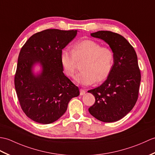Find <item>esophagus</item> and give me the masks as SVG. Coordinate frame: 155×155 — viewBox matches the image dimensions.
Instances as JSON below:
<instances>
[{"instance_id":"esophagus-1","label":"esophagus","mask_w":155,"mask_h":155,"mask_svg":"<svg viewBox=\"0 0 155 155\" xmlns=\"http://www.w3.org/2000/svg\"><path fill=\"white\" fill-rule=\"evenodd\" d=\"M85 89H80V95H84V94H85Z\"/></svg>"}]
</instances>
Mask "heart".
<instances>
[{"label": "heart", "mask_w": 155, "mask_h": 155, "mask_svg": "<svg viewBox=\"0 0 155 155\" xmlns=\"http://www.w3.org/2000/svg\"><path fill=\"white\" fill-rule=\"evenodd\" d=\"M81 71L74 78L76 83L90 85L94 82L105 81L111 74L114 65V54L107 47L92 40H84L74 43L71 52L64 50L60 54V62L68 76L73 77L78 62Z\"/></svg>", "instance_id": "1"}]
</instances>
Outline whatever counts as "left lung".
<instances>
[{
    "mask_svg": "<svg viewBox=\"0 0 155 155\" xmlns=\"http://www.w3.org/2000/svg\"><path fill=\"white\" fill-rule=\"evenodd\" d=\"M91 36L109 44L114 54V65L104 83L88 91L95 99L88 110L99 121L115 122L128 114L138 99L141 76L137 56L128 41L117 33L101 30Z\"/></svg>",
    "mask_w": 155,
    "mask_h": 155,
    "instance_id": "8db88e82",
    "label": "left lung"
}]
</instances>
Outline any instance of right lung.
I'll return each mask as SVG.
<instances>
[{
  "mask_svg": "<svg viewBox=\"0 0 155 155\" xmlns=\"http://www.w3.org/2000/svg\"><path fill=\"white\" fill-rule=\"evenodd\" d=\"M78 30L47 29L34 34L20 50L15 86L20 107L34 121L50 124L60 118L79 88L64 75L61 51L77 35ZM43 70L34 75L33 66Z\"/></svg>",
  "mask_w": 155,
  "mask_h": 155,
  "instance_id": "add662e5",
  "label": "right lung"
}]
</instances>
